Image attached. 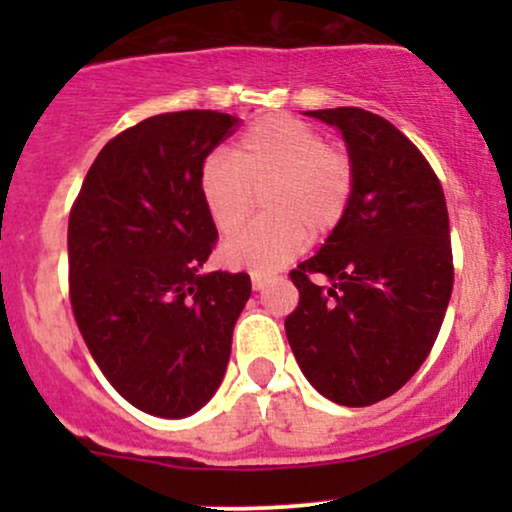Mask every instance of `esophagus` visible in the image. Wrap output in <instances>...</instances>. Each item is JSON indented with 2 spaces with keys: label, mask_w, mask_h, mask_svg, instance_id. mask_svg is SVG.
<instances>
[{
  "label": "esophagus",
  "mask_w": 512,
  "mask_h": 512,
  "mask_svg": "<svg viewBox=\"0 0 512 512\" xmlns=\"http://www.w3.org/2000/svg\"><path fill=\"white\" fill-rule=\"evenodd\" d=\"M250 279H252V289H255V291H262L264 286H267L269 276H267V274H260V272H252V274H250Z\"/></svg>",
  "instance_id": "1"
}]
</instances>
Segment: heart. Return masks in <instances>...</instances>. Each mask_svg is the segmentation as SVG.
I'll use <instances>...</instances> for the list:
<instances>
[{
    "mask_svg": "<svg viewBox=\"0 0 512 512\" xmlns=\"http://www.w3.org/2000/svg\"><path fill=\"white\" fill-rule=\"evenodd\" d=\"M199 197L221 236H233L264 192V219L228 240V267L274 272L325 238L349 214L356 163L346 149L291 115H267L240 132L231 156L211 154L199 166Z\"/></svg>",
    "mask_w": 512,
    "mask_h": 512,
    "instance_id": "b5f03b06",
    "label": "heart"
}]
</instances>
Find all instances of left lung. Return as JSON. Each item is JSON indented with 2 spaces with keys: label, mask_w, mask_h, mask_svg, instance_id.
<instances>
[{
  "label": "left lung",
  "mask_w": 512,
  "mask_h": 512,
  "mask_svg": "<svg viewBox=\"0 0 512 512\" xmlns=\"http://www.w3.org/2000/svg\"><path fill=\"white\" fill-rule=\"evenodd\" d=\"M308 115L342 129L356 192L322 250L291 269L301 298L286 337L320 395L368 407L395 395L436 344L455 279L448 207L431 163L385 117Z\"/></svg>",
  "instance_id": "left-lung-1"
}]
</instances>
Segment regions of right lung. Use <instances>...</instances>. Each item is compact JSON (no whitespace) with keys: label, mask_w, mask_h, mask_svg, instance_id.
Segmentation results:
<instances>
[{"label":"right lung","mask_w":512,"mask_h":512,"mask_svg":"<svg viewBox=\"0 0 512 512\" xmlns=\"http://www.w3.org/2000/svg\"><path fill=\"white\" fill-rule=\"evenodd\" d=\"M238 127L216 110L154 115L103 146L69 211V301L108 383L163 419L219 390L250 298L245 272L199 267L216 233L199 166Z\"/></svg>","instance_id":"add662e5"}]
</instances>
